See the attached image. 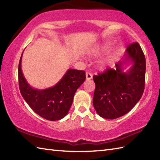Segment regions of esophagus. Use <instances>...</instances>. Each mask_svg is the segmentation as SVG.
<instances>
[{
    "mask_svg": "<svg viewBox=\"0 0 160 160\" xmlns=\"http://www.w3.org/2000/svg\"><path fill=\"white\" fill-rule=\"evenodd\" d=\"M86 78H87V80H91V79H92V78H93L92 74H91V73H89V72H87V73H86Z\"/></svg>",
    "mask_w": 160,
    "mask_h": 160,
    "instance_id": "34e87169",
    "label": "esophagus"
}]
</instances>
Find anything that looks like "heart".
<instances>
[{
	"instance_id": "obj_1",
	"label": "heart",
	"mask_w": 160,
	"mask_h": 160,
	"mask_svg": "<svg viewBox=\"0 0 160 160\" xmlns=\"http://www.w3.org/2000/svg\"><path fill=\"white\" fill-rule=\"evenodd\" d=\"M108 49V46L107 45H102L97 47L95 49H93V54L94 56H98L100 55L101 53H103L104 52H106V51ZM113 54L112 55H109L108 56H107V58H105L103 60H102L100 61V62L99 64V66L101 68V69H105L108 65L112 62V61L113 60Z\"/></svg>"
}]
</instances>
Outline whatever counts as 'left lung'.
<instances>
[{
	"label": "left lung",
	"instance_id": "8db88e82",
	"mask_svg": "<svg viewBox=\"0 0 160 160\" xmlns=\"http://www.w3.org/2000/svg\"><path fill=\"white\" fill-rule=\"evenodd\" d=\"M132 64L126 72L125 66ZM146 60L138 42L131 44L124 57L108 69L93 76L96 84L93 104L100 117L113 120L123 116L135 107L144 90Z\"/></svg>",
	"mask_w": 160,
	"mask_h": 160
}]
</instances>
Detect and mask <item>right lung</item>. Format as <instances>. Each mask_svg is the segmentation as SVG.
Returning <instances> with one entry per match:
<instances>
[{"instance_id":"1","label":"right lung","mask_w":160,"mask_h":160,"mask_svg":"<svg viewBox=\"0 0 160 160\" xmlns=\"http://www.w3.org/2000/svg\"><path fill=\"white\" fill-rule=\"evenodd\" d=\"M18 64L20 93L32 109L47 120L64 118L73 102L75 93L86 79L85 71L69 69L58 82L45 89L33 88L26 80L21 69L22 57Z\"/></svg>"}]
</instances>
